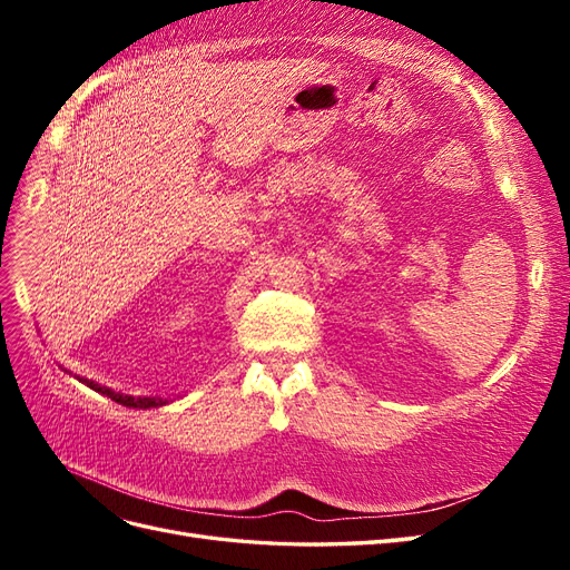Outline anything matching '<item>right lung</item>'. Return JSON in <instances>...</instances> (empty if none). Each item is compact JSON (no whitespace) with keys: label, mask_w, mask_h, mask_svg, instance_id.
Returning a JSON list of instances; mask_svg holds the SVG:
<instances>
[{"label":"right lung","mask_w":570,"mask_h":570,"mask_svg":"<svg viewBox=\"0 0 570 570\" xmlns=\"http://www.w3.org/2000/svg\"><path fill=\"white\" fill-rule=\"evenodd\" d=\"M78 381H82L85 385H88L95 392H99V394H107L109 400H114L116 404H124V406H130V409H151V406L168 404V400H161V396H132V394H124V392H114L111 387H105V385H99L95 381H88V377H78Z\"/></svg>","instance_id":"add662e5"}]
</instances>
